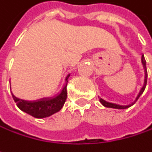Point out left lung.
Returning a JSON list of instances; mask_svg holds the SVG:
<instances>
[{
    "instance_id": "8db88e82",
    "label": "left lung",
    "mask_w": 152,
    "mask_h": 152,
    "mask_svg": "<svg viewBox=\"0 0 152 152\" xmlns=\"http://www.w3.org/2000/svg\"><path fill=\"white\" fill-rule=\"evenodd\" d=\"M142 65H143V68H144V71H145V79H144V84H143V86H142V88L141 89V91H140V92H139V94H138V96H137V99H136V101L134 102V103H136L137 102V100L139 99V97L142 94V92L144 91V90H145V87H146V84H147V77H148V74H147V69H146V61H145V58H144V56L143 55H142ZM99 101L101 102V104L103 105L104 106H106V107H109V108H115V109H126V108H128V107H129V106H131L132 105H129V106H119V105H116V104H113V103H109V102H106L105 101L104 99H99Z\"/></svg>"
}]
</instances>
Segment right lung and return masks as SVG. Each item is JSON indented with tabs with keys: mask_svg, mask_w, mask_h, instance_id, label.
Wrapping results in <instances>:
<instances>
[{
	"mask_svg": "<svg viewBox=\"0 0 152 152\" xmlns=\"http://www.w3.org/2000/svg\"><path fill=\"white\" fill-rule=\"evenodd\" d=\"M69 76V75L67 76L66 80H68ZM67 85H65L61 94L52 99H44L37 102H26L19 99H16L14 96L13 99L16 106L26 113L35 118H46L59 112L62 108L67 99Z\"/></svg>",
	"mask_w": 152,
	"mask_h": 152,
	"instance_id": "1",
	"label": "right lung"
}]
</instances>
